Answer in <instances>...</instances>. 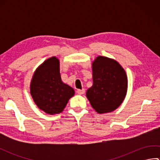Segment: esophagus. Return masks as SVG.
<instances>
[{"label":"esophagus","instance_id":"esophagus-1","mask_svg":"<svg viewBox=\"0 0 160 160\" xmlns=\"http://www.w3.org/2000/svg\"><path fill=\"white\" fill-rule=\"evenodd\" d=\"M76 92L78 93V94H84V93H85V90H84V89H78Z\"/></svg>","mask_w":160,"mask_h":160}]
</instances>
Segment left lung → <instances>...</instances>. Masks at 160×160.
Masks as SVG:
<instances>
[{"instance_id": "1", "label": "left lung", "mask_w": 160, "mask_h": 160, "mask_svg": "<svg viewBox=\"0 0 160 160\" xmlns=\"http://www.w3.org/2000/svg\"><path fill=\"white\" fill-rule=\"evenodd\" d=\"M93 85L87 98L98 113H109L120 107L127 92L128 79L116 60L99 56L92 62Z\"/></svg>"}]
</instances>
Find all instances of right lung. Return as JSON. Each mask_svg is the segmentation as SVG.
I'll list each match as a JSON object with an SVG mask.
<instances>
[{
  "mask_svg": "<svg viewBox=\"0 0 160 160\" xmlns=\"http://www.w3.org/2000/svg\"><path fill=\"white\" fill-rule=\"evenodd\" d=\"M30 93L40 109L49 115L61 113L75 91L62 82L56 57L46 60L37 68L30 84Z\"/></svg>",
  "mask_w": 160,
  "mask_h": 160,
  "instance_id": "obj_1",
  "label": "right lung"
}]
</instances>
